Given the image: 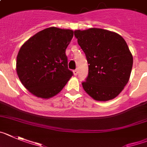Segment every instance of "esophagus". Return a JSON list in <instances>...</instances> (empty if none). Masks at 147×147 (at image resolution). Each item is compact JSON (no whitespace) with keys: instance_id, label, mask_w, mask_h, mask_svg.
Segmentation results:
<instances>
[{"instance_id":"esophagus-1","label":"esophagus","mask_w":147,"mask_h":147,"mask_svg":"<svg viewBox=\"0 0 147 147\" xmlns=\"http://www.w3.org/2000/svg\"><path fill=\"white\" fill-rule=\"evenodd\" d=\"M73 73H74V76H77V74H78L77 70H74V71H73Z\"/></svg>"}]
</instances>
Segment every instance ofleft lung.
I'll use <instances>...</instances> for the list:
<instances>
[{
    "instance_id": "obj_1",
    "label": "left lung",
    "mask_w": 147,
    "mask_h": 147,
    "mask_svg": "<svg viewBox=\"0 0 147 147\" xmlns=\"http://www.w3.org/2000/svg\"><path fill=\"white\" fill-rule=\"evenodd\" d=\"M75 37L84 51L89 73L82 83L86 92L98 101L117 97L130 79L133 55L123 38L101 28L76 30Z\"/></svg>"
}]
</instances>
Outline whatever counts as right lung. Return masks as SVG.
<instances>
[{"label":"right lung","mask_w":147,"mask_h":147,"mask_svg":"<svg viewBox=\"0 0 147 147\" xmlns=\"http://www.w3.org/2000/svg\"><path fill=\"white\" fill-rule=\"evenodd\" d=\"M73 36L72 30L51 27L38 32L20 47L16 71L30 93L49 99L65 86L73 75L65 55Z\"/></svg>","instance_id":"1"}]
</instances>
